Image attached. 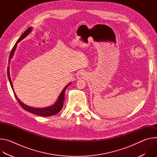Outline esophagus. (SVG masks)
Listing matches in <instances>:
<instances>
[{"instance_id":"1","label":"esophagus","mask_w":157,"mask_h":157,"mask_svg":"<svg viewBox=\"0 0 157 157\" xmlns=\"http://www.w3.org/2000/svg\"><path fill=\"white\" fill-rule=\"evenodd\" d=\"M77 77L78 79H84L87 77V74L84 71H81L78 73Z\"/></svg>"}]
</instances>
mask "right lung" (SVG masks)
<instances>
[{
	"mask_svg": "<svg viewBox=\"0 0 157 157\" xmlns=\"http://www.w3.org/2000/svg\"><path fill=\"white\" fill-rule=\"evenodd\" d=\"M32 27L29 28L23 34L21 35V36L17 41L16 43L15 44L14 47H13V48H12V51L10 52L9 59V61H10V59H12V56L13 55V53H14L15 50L16 49V47L17 46V43L18 42H20L21 40H23L24 38H25L30 33V32L32 31ZM7 75H8V78H9V79L11 87H12V90H13L14 96H15V98H16L18 102L20 105V106L22 108H23L24 109H25V110L29 112V113H32L33 114H35V115H37V116H43V117L52 116L53 115H55V114H58L59 112L61 110V109L63 108V103H64V95H65V93L64 92L66 91V88L68 87L71 84V82H70L68 84H67L64 87L62 92L60 93V95L58 97V100L56 101V102L53 105H52L51 106H49V107H45V108H34V107H30V106H28V105H25V104H24L23 102H21V101L19 100V99L17 98V95L15 93V91L13 90L12 82L11 79H10V72H9V66H8V68H7Z\"/></svg>",
	"mask_w": 157,
	"mask_h": 157,
	"instance_id": "1",
	"label": "right lung"
}]
</instances>
